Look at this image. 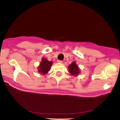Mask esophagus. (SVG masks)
<instances>
[{
    "label": "esophagus",
    "instance_id": "esophagus-1",
    "mask_svg": "<svg viewBox=\"0 0 120 120\" xmlns=\"http://www.w3.org/2000/svg\"><path fill=\"white\" fill-rule=\"evenodd\" d=\"M63 61H61V60H57V63H63Z\"/></svg>",
    "mask_w": 120,
    "mask_h": 120
}]
</instances>
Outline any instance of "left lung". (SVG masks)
<instances>
[{
  "label": "left lung",
  "mask_w": 120,
  "mask_h": 120,
  "mask_svg": "<svg viewBox=\"0 0 120 120\" xmlns=\"http://www.w3.org/2000/svg\"><path fill=\"white\" fill-rule=\"evenodd\" d=\"M68 71L73 76H77L80 73V69L75 61L72 62L71 64L68 66Z\"/></svg>",
  "instance_id": "8db88e82"
}]
</instances>
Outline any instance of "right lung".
<instances>
[{
    "instance_id": "add662e5",
    "label": "right lung",
    "mask_w": 120,
    "mask_h": 120,
    "mask_svg": "<svg viewBox=\"0 0 120 120\" xmlns=\"http://www.w3.org/2000/svg\"><path fill=\"white\" fill-rule=\"evenodd\" d=\"M52 64H53L52 61H49L45 57H43L42 61L40 62L39 65L38 67V71L39 73L43 75L48 73L51 68Z\"/></svg>"
}]
</instances>
